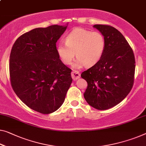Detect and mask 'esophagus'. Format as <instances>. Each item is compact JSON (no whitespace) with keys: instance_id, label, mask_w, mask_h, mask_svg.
Wrapping results in <instances>:
<instances>
[{"instance_id":"obj_1","label":"esophagus","mask_w":146,"mask_h":146,"mask_svg":"<svg viewBox=\"0 0 146 146\" xmlns=\"http://www.w3.org/2000/svg\"><path fill=\"white\" fill-rule=\"evenodd\" d=\"M71 77L73 80H76L80 78V73L77 71H73L71 73Z\"/></svg>"}]
</instances>
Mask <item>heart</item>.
I'll return each instance as SVG.
<instances>
[{"label": "heart", "instance_id": "b5f03b06", "mask_svg": "<svg viewBox=\"0 0 146 146\" xmlns=\"http://www.w3.org/2000/svg\"><path fill=\"white\" fill-rule=\"evenodd\" d=\"M105 48L106 40L101 33L75 28L67 35L66 43L58 44L57 53L64 64H70L75 54L74 67H90L99 62Z\"/></svg>", "mask_w": 146, "mask_h": 146}]
</instances>
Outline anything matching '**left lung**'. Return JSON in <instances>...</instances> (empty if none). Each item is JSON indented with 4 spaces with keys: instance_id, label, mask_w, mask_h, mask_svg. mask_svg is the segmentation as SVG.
<instances>
[{
    "instance_id": "8db88e82",
    "label": "left lung",
    "mask_w": 146,
    "mask_h": 146,
    "mask_svg": "<svg viewBox=\"0 0 146 146\" xmlns=\"http://www.w3.org/2000/svg\"><path fill=\"white\" fill-rule=\"evenodd\" d=\"M103 35L106 48L97 64L81 73L88 83L84 93L89 105L99 110L114 107L127 97L134 84L135 58L124 36L110 25L93 26Z\"/></svg>"
}]
</instances>
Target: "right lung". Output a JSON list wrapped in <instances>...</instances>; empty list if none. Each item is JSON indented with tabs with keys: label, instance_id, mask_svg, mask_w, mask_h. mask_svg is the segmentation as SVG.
<instances>
[{
	"label": "right lung",
	"instance_id": "obj_1",
	"mask_svg": "<svg viewBox=\"0 0 146 146\" xmlns=\"http://www.w3.org/2000/svg\"><path fill=\"white\" fill-rule=\"evenodd\" d=\"M67 27L54 25L31 30L17 39L10 52L13 90L26 106L40 113L58 110L72 82L71 69L63 64L56 48Z\"/></svg>",
	"mask_w": 146,
	"mask_h": 146
}]
</instances>
